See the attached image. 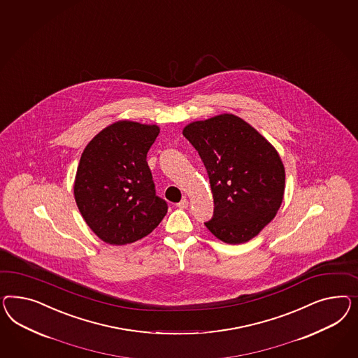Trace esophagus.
<instances>
[{
    "label": "esophagus",
    "instance_id": "1",
    "mask_svg": "<svg viewBox=\"0 0 358 358\" xmlns=\"http://www.w3.org/2000/svg\"><path fill=\"white\" fill-rule=\"evenodd\" d=\"M178 208H180V209H185V208H188V200L187 199H183L182 201H179L178 204H176Z\"/></svg>",
    "mask_w": 358,
    "mask_h": 358
}]
</instances>
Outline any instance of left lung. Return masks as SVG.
<instances>
[{
    "instance_id": "8db88e82",
    "label": "left lung",
    "mask_w": 358,
    "mask_h": 358,
    "mask_svg": "<svg viewBox=\"0 0 358 358\" xmlns=\"http://www.w3.org/2000/svg\"><path fill=\"white\" fill-rule=\"evenodd\" d=\"M184 137L204 162L215 200L205 226L229 245L248 242L276 215L285 169L272 143L233 113L185 125Z\"/></svg>"
}]
</instances>
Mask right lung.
Masks as SVG:
<instances>
[{
  "instance_id": "right-lung-1",
  "label": "right lung",
  "mask_w": 358,
  "mask_h": 358,
  "mask_svg": "<svg viewBox=\"0 0 358 358\" xmlns=\"http://www.w3.org/2000/svg\"><path fill=\"white\" fill-rule=\"evenodd\" d=\"M158 133V125L120 120L98 133L82 153L74 199L85 222L108 245L143 239L167 213L146 162Z\"/></svg>"
}]
</instances>
